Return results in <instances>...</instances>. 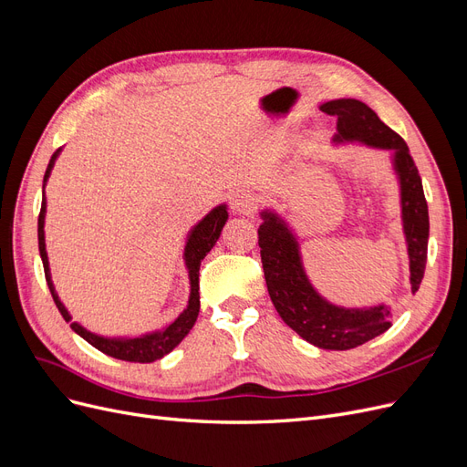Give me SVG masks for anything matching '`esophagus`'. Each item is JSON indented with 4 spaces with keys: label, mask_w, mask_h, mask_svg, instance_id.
<instances>
[{
    "label": "esophagus",
    "mask_w": 467,
    "mask_h": 467,
    "mask_svg": "<svg viewBox=\"0 0 467 467\" xmlns=\"http://www.w3.org/2000/svg\"><path fill=\"white\" fill-rule=\"evenodd\" d=\"M232 210L235 214L242 216H249L253 210H255V204H253V199L245 192H237L232 196Z\"/></svg>",
    "instance_id": "1"
}]
</instances>
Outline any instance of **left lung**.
<instances>
[{"instance_id":"left-lung-1","label":"left lung","mask_w":467,"mask_h":467,"mask_svg":"<svg viewBox=\"0 0 467 467\" xmlns=\"http://www.w3.org/2000/svg\"><path fill=\"white\" fill-rule=\"evenodd\" d=\"M319 110L337 117L331 144L366 146L389 153V167L400 189L401 230L409 257V285L415 294L427 265L429 206L422 181L403 138L379 120L376 112L358 99H333ZM259 247L268 296L290 329L304 341L325 350H348L368 343L391 327V306L347 307L338 306L314 286L302 257L300 237L285 214L265 206L261 212Z\"/></svg>"}]
</instances>
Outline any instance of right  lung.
I'll return each mask as SVG.
<instances>
[{"label": "right lung", "instance_id": "add662e5", "mask_svg": "<svg viewBox=\"0 0 467 467\" xmlns=\"http://www.w3.org/2000/svg\"><path fill=\"white\" fill-rule=\"evenodd\" d=\"M62 153V148L56 150L54 155L50 158V163L47 167L45 181H42V206H40V216H38V251H40V259L42 265H45V276H47V285L50 288L52 298L58 306L62 317L69 323L81 338L95 347L97 350L105 352V355L126 360V362H153L160 360L165 355H169L182 338L189 335L192 329V325L199 317V309H201V292H199V271H201V263L208 255L210 249L216 245L220 239V234L223 230L225 222H228V204L222 202L218 206L212 208L206 216H202L199 222H196L192 228L187 234L185 239V247H182V263H185L187 275H189V300L182 312L167 325H163L161 329L148 331L142 335H99L89 331L88 327H83L81 323L72 321V314L67 312V307L60 300L58 292L54 288L52 282V273H50V263H48V253H47V239H45V222H47V194L45 187L50 179V173L54 169L56 160Z\"/></svg>", "mask_w": 467, "mask_h": 467}]
</instances>
